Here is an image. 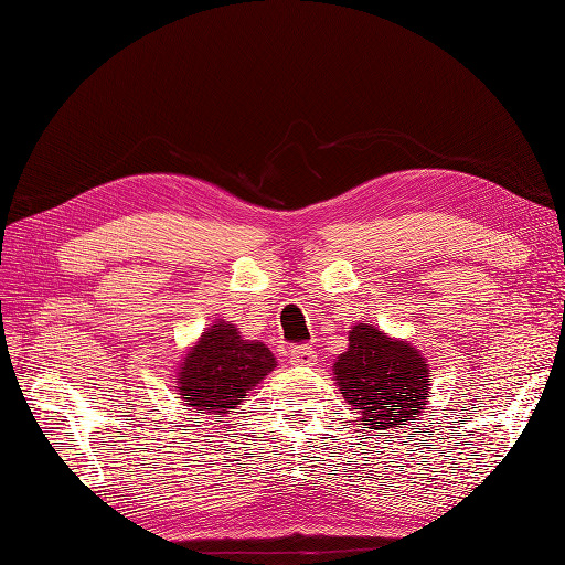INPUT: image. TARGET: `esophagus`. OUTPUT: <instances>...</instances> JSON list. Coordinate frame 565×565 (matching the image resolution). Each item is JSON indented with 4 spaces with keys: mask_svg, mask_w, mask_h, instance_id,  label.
I'll return each mask as SVG.
<instances>
[{
    "mask_svg": "<svg viewBox=\"0 0 565 565\" xmlns=\"http://www.w3.org/2000/svg\"><path fill=\"white\" fill-rule=\"evenodd\" d=\"M289 359H292V363H297V365H309V363H313L316 352L311 347H295L292 352H289Z\"/></svg>",
    "mask_w": 565,
    "mask_h": 565,
    "instance_id": "esophagus-1",
    "label": "esophagus"
}]
</instances>
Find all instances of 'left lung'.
<instances>
[{
    "mask_svg": "<svg viewBox=\"0 0 565 565\" xmlns=\"http://www.w3.org/2000/svg\"><path fill=\"white\" fill-rule=\"evenodd\" d=\"M340 392L371 430H396L416 420L430 392L428 361L416 347L369 323L349 332V349L332 365Z\"/></svg>",
    "mask_w": 565,
    "mask_h": 565,
    "instance_id": "obj_1",
    "label": "left lung"
}]
</instances>
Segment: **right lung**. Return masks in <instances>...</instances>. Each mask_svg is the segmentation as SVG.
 Instances as JSON below:
<instances>
[{"mask_svg": "<svg viewBox=\"0 0 565 565\" xmlns=\"http://www.w3.org/2000/svg\"><path fill=\"white\" fill-rule=\"evenodd\" d=\"M276 365L264 342L245 340L233 323L218 318L182 359L175 375L178 394L196 414L221 416L245 402L247 392Z\"/></svg>", "mask_w": 565, "mask_h": 565, "instance_id": "obj_1", "label": "right lung"}]
</instances>
